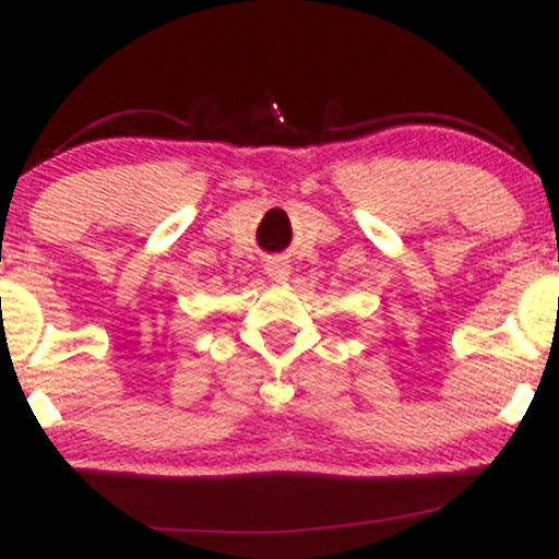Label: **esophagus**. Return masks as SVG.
<instances>
[{"label": "esophagus", "mask_w": 559, "mask_h": 559, "mask_svg": "<svg viewBox=\"0 0 559 559\" xmlns=\"http://www.w3.org/2000/svg\"><path fill=\"white\" fill-rule=\"evenodd\" d=\"M265 273L271 275V281H286L288 278V262L284 258H271L265 262Z\"/></svg>", "instance_id": "1"}]
</instances>
